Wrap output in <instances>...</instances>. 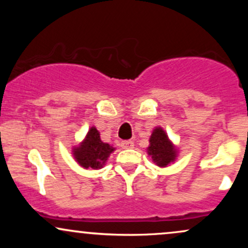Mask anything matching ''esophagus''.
Masks as SVG:
<instances>
[{
    "label": "esophagus",
    "mask_w": 248,
    "mask_h": 248,
    "mask_svg": "<svg viewBox=\"0 0 248 248\" xmlns=\"http://www.w3.org/2000/svg\"><path fill=\"white\" fill-rule=\"evenodd\" d=\"M121 147L124 148V149H130V148L134 147V142L132 140L122 141L121 142Z\"/></svg>",
    "instance_id": "34e87169"
}]
</instances>
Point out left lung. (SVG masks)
<instances>
[{
	"label": "left lung",
	"instance_id": "1",
	"mask_svg": "<svg viewBox=\"0 0 248 248\" xmlns=\"http://www.w3.org/2000/svg\"><path fill=\"white\" fill-rule=\"evenodd\" d=\"M147 153L156 166L166 168L176 161L178 156V148L172 143L166 130L157 126L154 128L150 135Z\"/></svg>",
	"mask_w": 248,
	"mask_h": 248
}]
</instances>
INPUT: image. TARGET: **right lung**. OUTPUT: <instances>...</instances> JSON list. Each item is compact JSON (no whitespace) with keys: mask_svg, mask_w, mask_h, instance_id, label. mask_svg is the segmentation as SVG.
<instances>
[{"mask_svg":"<svg viewBox=\"0 0 248 248\" xmlns=\"http://www.w3.org/2000/svg\"><path fill=\"white\" fill-rule=\"evenodd\" d=\"M115 148L109 143L102 142L100 132L93 126L78 146L72 148V155L77 163L84 169H101Z\"/></svg>","mask_w":248,"mask_h":248,"instance_id":"1","label":"right lung"}]
</instances>
